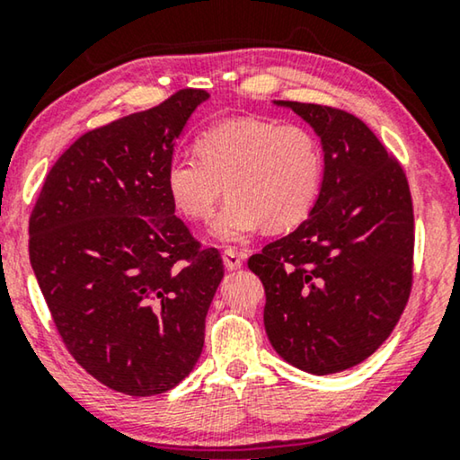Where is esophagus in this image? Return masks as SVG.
Returning <instances> with one entry per match:
<instances>
[{
	"instance_id": "1",
	"label": "esophagus",
	"mask_w": 460,
	"mask_h": 460,
	"mask_svg": "<svg viewBox=\"0 0 460 460\" xmlns=\"http://www.w3.org/2000/svg\"><path fill=\"white\" fill-rule=\"evenodd\" d=\"M224 266L226 270H241L243 268V255L236 253L234 249H226L224 251Z\"/></svg>"
}]
</instances>
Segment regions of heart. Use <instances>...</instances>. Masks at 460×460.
<instances>
[{"mask_svg":"<svg viewBox=\"0 0 460 460\" xmlns=\"http://www.w3.org/2000/svg\"><path fill=\"white\" fill-rule=\"evenodd\" d=\"M197 155L169 161L165 188L181 216L200 222L226 186L228 200L211 224L222 243H241L260 228H297L318 200L323 146L301 125L228 119L197 137Z\"/></svg>","mask_w":460,"mask_h":460,"instance_id":"obj_1","label":"heart"}]
</instances>
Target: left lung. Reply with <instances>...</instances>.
<instances>
[{
	"instance_id": "obj_1",
	"label": "left lung",
	"mask_w": 460,
	"mask_h": 460,
	"mask_svg": "<svg viewBox=\"0 0 460 460\" xmlns=\"http://www.w3.org/2000/svg\"><path fill=\"white\" fill-rule=\"evenodd\" d=\"M316 131L323 186L305 222L249 260L266 288L263 326L282 360L341 373L379 349L412 285L414 216L404 169L367 123L276 100Z\"/></svg>"
}]
</instances>
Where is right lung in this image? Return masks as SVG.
<instances>
[{
    "instance_id": "1",
    "label": "right lung",
    "mask_w": 460,
    "mask_h": 460,
    "mask_svg": "<svg viewBox=\"0 0 460 460\" xmlns=\"http://www.w3.org/2000/svg\"><path fill=\"white\" fill-rule=\"evenodd\" d=\"M205 90L117 119L54 163L29 219V255L66 349L106 387L155 395L184 381L224 279L165 188L175 140Z\"/></svg>"
}]
</instances>
